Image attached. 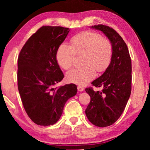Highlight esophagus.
Here are the masks:
<instances>
[{
	"label": "esophagus",
	"instance_id": "esophagus-1",
	"mask_svg": "<svg viewBox=\"0 0 150 150\" xmlns=\"http://www.w3.org/2000/svg\"><path fill=\"white\" fill-rule=\"evenodd\" d=\"M77 89H78V91H83L84 90H85L84 87H81V86H78Z\"/></svg>",
	"mask_w": 150,
	"mask_h": 150
}]
</instances>
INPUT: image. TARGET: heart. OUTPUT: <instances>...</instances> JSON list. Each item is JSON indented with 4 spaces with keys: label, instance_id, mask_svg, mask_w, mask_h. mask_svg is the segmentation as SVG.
<instances>
[{
    "label": "heart",
    "instance_id": "1",
    "mask_svg": "<svg viewBox=\"0 0 150 150\" xmlns=\"http://www.w3.org/2000/svg\"><path fill=\"white\" fill-rule=\"evenodd\" d=\"M71 46L63 43L57 51V60L61 67L69 69L73 66L76 54H83L81 67L72 69L67 74L71 83L85 85L96 77L98 72L105 71L109 65L112 54L111 43L97 33L86 30L76 35L70 40Z\"/></svg>",
    "mask_w": 150,
    "mask_h": 150
}]
</instances>
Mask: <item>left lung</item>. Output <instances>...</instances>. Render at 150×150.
I'll return each mask as SVG.
<instances>
[{
	"label": "left lung",
	"instance_id": "1",
	"mask_svg": "<svg viewBox=\"0 0 150 150\" xmlns=\"http://www.w3.org/2000/svg\"><path fill=\"white\" fill-rule=\"evenodd\" d=\"M91 28L102 31L108 38L112 54L103 74L91 83L96 87H103L102 91H94L91 87L85 89L91 98L85 114L91 124L106 127L120 118L130 96L132 63L126 44L113 28L103 24Z\"/></svg>",
	"mask_w": 150,
	"mask_h": 150
}]
</instances>
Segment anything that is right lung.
Here are the masks:
<instances>
[{
    "label": "right lung",
    "instance_id": "right-lung-1",
    "mask_svg": "<svg viewBox=\"0 0 150 150\" xmlns=\"http://www.w3.org/2000/svg\"><path fill=\"white\" fill-rule=\"evenodd\" d=\"M69 32L62 26H42L30 37L18 57V87L22 104L30 120L40 126L58 122L67 100L77 93L74 84L54 87L64 77L56 54Z\"/></svg>",
    "mask_w": 150,
    "mask_h": 150
}]
</instances>
